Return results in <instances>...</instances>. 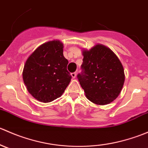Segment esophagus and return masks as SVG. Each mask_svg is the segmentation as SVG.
Returning <instances> with one entry per match:
<instances>
[{"label": "esophagus", "mask_w": 148, "mask_h": 148, "mask_svg": "<svg viewBox=\"0 0 148 148\" xmlns=\"http://www.w3.org/2000/svg\"><path fill=\"white\" fill-rule=\"evenodd\" d=\"M71 77H72V78H76V77H77V73L76 72H74V73H71Z\"/></svg>", "instance_id": "obj_1"}]
</instances>
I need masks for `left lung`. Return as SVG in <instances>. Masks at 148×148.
Instances as JSON below:
<instances>
[{
  "label": "left lung",
  "mask_w": 148,
  "mask_h": 148,
  "mask_svg": "<svg viewBox=\"0 0 148 148\" xmlns=\"http://www.w3.org/2000/svg\"><path fill=\"white\" fill-rule=\"evenodd\" d=\"M82 72L77 77L86 98L97 105H106L117 98L125 83L123 66L107 46L95 44L82 50Z\"/></svg>",
  "instance_id": "8db88e82"
}]
</instances>
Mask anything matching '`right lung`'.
Here are the masks:
<instances>
[{
  "label": "right lung",
  "mask_w": 148,
  "mask_h": 148,
  "mask_svg": "<svg viewBox=\"0 0 148 148\" xmlns=\"http://www.w3.org/2000/svg\"><path fill=\"white\" fill-rule=\"evenodd\" d=\"M63 48L59 40L47 41L26 59L22 73L23 82L28 92L39 102H51L60 97L71 82Z\"/></svg>",
  "instance_id": "right-lung-1"
}]
</instances>
